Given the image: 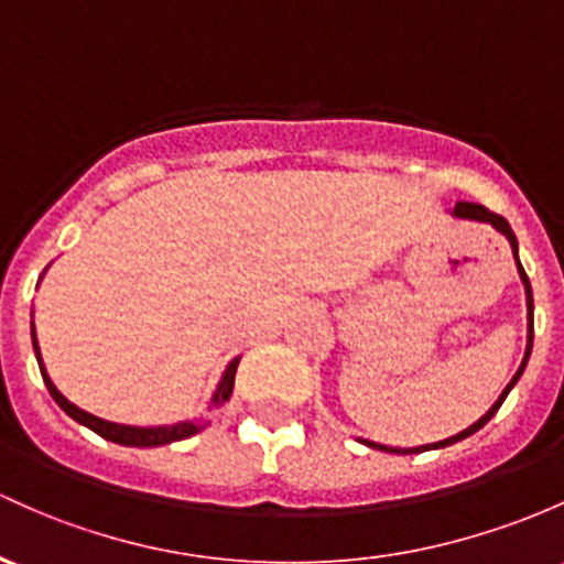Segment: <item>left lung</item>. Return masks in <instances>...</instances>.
<instances>
[{
    "label": "left lung",
    "mask_w": 564,
    "mask_h": 564,
    "mask_svg": "<svg viewBox=\"0 0 564 564\" xmlns=\"http://www.w3.org/2000/svg\"><path fill=\"white\" fill-rule=\"evenodd\" d=\"M452 215H454V217H459V220L487 223V226H492L495 231L506 236V239H508V245H511L513 260H517L519 280H522V284H524V295H527V349H524V357H522V366H519V371L513 373V379L508 381V384H506V390L500 392V398H498V401H495L492 405H489V411H487V414H484L481 420H478V422H474V425H470V427H465L463 433L452 435V438H444V441H435V444H425V446H411V449H392V446H384V444H373V441H366V438H360V444L371 446V449H379V452H390V454H420V452H427V449H444V446H452V444H457V441L468 438V435H474L476 430H481L484 425H487L489 420H492L495 414H498V409H500V405H502V401H506V398H508V392L513 390V384H517L519 377H522V373H524V368H527V360H530V352H532V288H530V280H527V274H524L522 263H519V241H517V236H513L511 226H508V220H506V217L495 215V212H489L487 207H481V204L457 202V204H454Z\"/></svg>",
    "instance_id": "left-lung-1"
}]
</instances>
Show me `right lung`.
Listing matches in <instances>:
<instances>
[{
  "label": "right lung",
  "instance_id": "add662e5",
  "mask_svg": "<svg viewBox=\"0 0 564 564\" xmlns=\"http://www.w3.org/2000/svg\"><path fill=\"white\" fill-rule=\"evenodd\" d=\"M42 274H45V271H42ZM40 280H42V276H40ZM32 344H34V355H37V362H40V373H42V379H45V387H47V392L53 395V401L62 405V409L72 416V420L80 422V425H86L88 430H94V433L101 435V438L112 441V444L139 446V449H144V446H166V444H174V441L191 438V435L202 433V430L209 425V420H204V416H202V420H185V422H174V425L137 427V425H118V422H107V420H101V416L88 414V411H83L80 405L66 401L62 392H58V387L53 384V379L47 377V368H45V362H42V355H40L37 330H34V323H32ZM239 360H241V357H234V360L228 362L226 371H223V377H220V381H217L215 392H212L209 411L215 409V405L226 403L228 398H231L234 377H236V368H239Z\"/></svg>",
  "mask_w": 564,
  "mask_h": 564
}]
</instances>
